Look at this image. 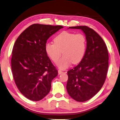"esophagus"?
Wrapping results in <instances>:
<instances>
[{
  "label": "esophagus",
  "mask_w": 120,
  "mask_h": 120,
  "mask_svg": "<svg viewBox=\"0 0 120 120\" xmlns=\"http://www.w3.org/2000/svg\"><path fill=\"white\" fill-rule=\"evenodd\" d=\"M63 73H64V72L62 71H61L60 70H58V73L59 74V75H60V74H62Z\"/></svg>",
  "instance_id": "1"
}]
</instances>
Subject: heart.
Returning a JSON list of instances; mask_svg holds the SVG:
<instances>
[{"label": "heart", "mask_w": 120, "mask_h": 120, "mask_svg": "<svg viewBox=\"0 0 120 120\" xmlns=\"http://www.w3.org/2000/svg\"><path fill=\"white\" fill-rule=\"evenodd\" d=\"M53 41L54 43L45 45V52L54 63H57L62 52L64 56L58 64L60 69H66L72 63L77 64L83 58L86 40L83 34L64 31L56 37Z\"/></svg>", "instance_id": "1"}]
</instances>
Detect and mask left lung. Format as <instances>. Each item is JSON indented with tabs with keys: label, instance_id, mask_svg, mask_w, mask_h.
Wrapping results in <instances>:
<instances>
[{
	"label": "left lung",
	"instance_id": "left-lung-1",
	"mask_svg": "<svg viewBox=\"0 0 120 120\" xmlns=\"http://www.w3.org/2000/svg\"><path fill=\"white\" fill-rule=\"evenodd\" d=\"M81 29L86 35V49L81 62L68 71L67 90L70 96L78 102L89 100L101 90L109 67L108 49L102 38L87 26L68 29Z\"/></svg>",
	"mask_w": 120,
	"mask_h": 120
}]
</instances>
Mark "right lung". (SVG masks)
<instances>
[{"instance_id": "right-lung-1", "label": "right lung", "mask_w": 120, "mask_h": 120, "mask_svg": "<svg viewBox=\"0 0 120 120\" xmlns=\"http://www.w3.org/2000/svg\"><path fill=\"white\" fill-rule=\"evenodd\" d=\"M64 27L33 24L15 42L11 60L13 77L17 88L27 99L37 101L49 93L58 71L45 52L50 37Z\"/></svg>"}]
</instances>
